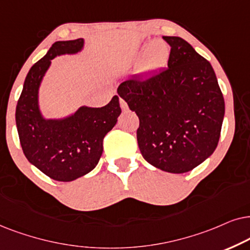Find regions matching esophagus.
I'll return each instance as SVG.
<instances>
[{"label":"esophagus","instance_id":"esophagus-1","mask_svg":"<svg viewBox=\"0 0 250 250\" xmlns=\"http://www.w3.org/2000/svg\"><path fill=\"white\" fill-rule=\"evenodd\" d=\"M120 106H121V108L123 109V111H127L128 109V104L125 103V99H122V98H120Z\"/></svg>","mask_w":250,"mask_h":250}]
</instances>
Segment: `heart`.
I'll list each match as a JSON object with an SVG mask.
<instances>
[{"mask_svg":"<svg viewBox=\"0 0 250 250\" xmlns=\"http://www.w3.org/2000/svg\"><path fill=\"white\" fill-rule=\"evenodd\" d=\"M168 58V48L165 43L154 42L148 46L145 57L146 68L153 69L161 67L167 62Z\"/></svg>","mask_w":250,"mask_h":250,"instance_id":"heart-1","label":"heart"}]
</instances>
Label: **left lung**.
<instances>
[{"mask_svg": "<svg viewBox=\"0 0 250 250\" xmlns=\"http://www.w3.org/2000/svg\"><path fill=\"white\" fill-rule=\"evenodd\" d=\"M168 68L122 82L118 94L137 114L138 147L146 161L172 174L194 169L217 147L225 104L210 62L178 36Z\"/></svg>", "mask_w": 250, "mask_h": 250, "instance_id": "left-lung-1", "label": "left lung"}]
</instances>
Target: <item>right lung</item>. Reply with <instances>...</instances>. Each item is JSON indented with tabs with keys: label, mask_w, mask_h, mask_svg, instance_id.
<instances>
[{
	"label": "right lung",
	"mask_w": 250,
	"mask_h": 250,
	"mask_svg": "<svg viewBox=\"0 0 250 250\" xmlns=\"http://www.w3.org/2000/svg\"><path fill=\"white\" fill-rule=\"evenodd\" d=\"M83 39L59 41L29 69L16 107V125L22 152L43 174L72 182L90 172L103 153V139L121 114L119 97L94 108L82 106L62 120H45L39 109V86L56 56L76 53Z\"/></svg>",
	"instance_id": "1"
}]
</instances>
